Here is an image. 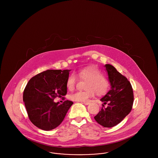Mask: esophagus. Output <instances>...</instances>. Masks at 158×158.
I'll list each match as a JSON object with an SVG mask.
<instances>
[{
  "instance_id": "1",
  "label": "esophagus",
  "mask_w": 158,
  "mask_h": 158,
  "mask_svg": "<svg viewBox=\"0 0 158 158\" xmlns=\"http://www.w3.org/2000/svg\"><path fill=\"white\" fill-rule=\"evenodd\" d=\"M83 104H84L85 105H88L89 104V102H83Z\"/></svg>"
}]
</instances>
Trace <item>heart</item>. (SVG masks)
<instances>
[{
  "instance_id": "obj_1",
  "label": "heart",
  "mask_w": 158,
  "mask_h": 158,
  "mask_svg": "<svg viewBox=\"0 0 158 158\" xmlns=\"http://www.w3.org/2000/svg\"><path fill=\"white\" fill-rule=\"evenodd\" d=\"M78 76L83 80L88 81L85 91H77L70 96L72 101L86 102L94 96L95 92L98 95H102L108 90L109 81L104 76L103 73L95 66H88L83 68L77 72ZM77 79L74 73L69 76L66 82V86L69 90L75 88Z\"/></svg>"
}]
</instances>
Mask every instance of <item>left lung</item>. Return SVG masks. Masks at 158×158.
Instances as JSON below:
<instances>
[{
  "mask_svg": "<svg viewBox=\"0 0 158 158\" xmlns=\"http://www.w3.org/2000/svg\"><path fill=\"white\" fill-rule=\"evenodd\" d=\"M111 84V89L101 99V110L94 117L95 120L104 127H113L117 125L130 113L134 101L133 91L131 83L113 66L105 65Z\"/></svg>",
  "mask_w": 158,
  "mask_h": 158,
  "instance_id": "left-lung-1",
  "label": "left lung"
}]
</instances>
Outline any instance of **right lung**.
Segmentation results:
<instances>
[{"instance_id": "add662e5", "label": "right lung", "mask_w": 158, "mask_h": 158, "mask_svg": "<svg viewBox=\"0 0 158 158\" xmlns=\"http://www.w3.org/2000/svg\"><path fill=\"white\" fill-rule=\"evenodd\" d=\"M70 70H47L33 76L23 94V101L31 123L49 131L59 126L73 104L66 100L54 102L56 97L67 94L66 82Z\"/></svg>"}]
</instances>
